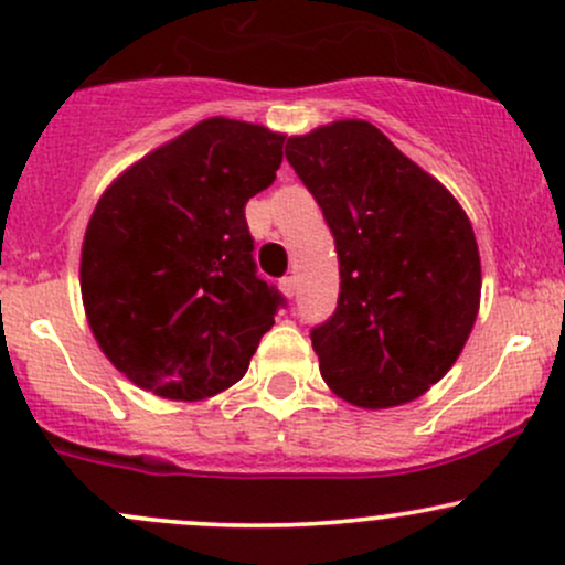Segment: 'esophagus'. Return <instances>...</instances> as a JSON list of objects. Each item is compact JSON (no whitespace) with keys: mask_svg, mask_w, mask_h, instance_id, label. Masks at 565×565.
I'll return each instance as SVG.
<instances>
[{"mask_svg":"<svg viewBox=\"0 0 565 565\" xmlns=\"http://www.w3.org/2000/svg\"><path fill=\"white\" fill-rule=\"evenodd\" d=\"M278 287H281V291L287 297H295V289H297V281H295V276H284L281 281H278Z\"/></svg>","mask_w":565,"mask_h":565,"instance_id":"1","label":"esophagus"}]
</instances>
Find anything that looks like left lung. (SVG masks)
<instances>
[{
	"label": "left lung",
	"mask_w": 565,
	"mask_h": 565,
	"mask_svg": "<svg viewBox=\"0 0 565 565\" xmlns=\"http://www.w3.org/2000/svg\"><path fill=\"white\" fill-rule=\"evenodd\" d=\"M287 161L340 260L334 313L310 329L321 377L361 408L419 398L476 323L481 257L468 215L369 121L289 138Z\"/></svg>",
	"instance_id": "obj_1"
}]
</instances>
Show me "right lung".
<instances>
[{"mask_svg":"<svg viewBox=\"0 0 565 565\" xmlns=\"http://www.w3.org/2000/svg\"><path fill=\"white\" fill-rule=\"evenodd\" d=\"M284 135L199 121L97 201L82 300L108 361L161 398H210L246 374L287 300L257 274L244 206L276 180Z\"/></svg>","mask_w":565,"mask_h":565,"instance_id":"obj_1","label":"right lung"}]
</instances>
